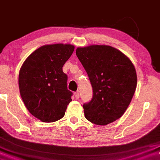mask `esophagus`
Masks as SVG:
<instances>
[{"label":"esophagus","instance_id":"34e87169","mask_svg":"<svg viewBox=\"0 0 160 160\" xmlns=\"http://www.w3.org/2000/svg\"><path fill=\"white\" fill-rule=\"evenodd\" d=\"M74 96H75V98H76V99H78V98H79V92H76L74 93Z\"/></svg>","mask_w":160,"mask_h":160}]
</instances>
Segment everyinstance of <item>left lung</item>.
I'll return each mask as SVG.
<instances>
[{"label": "left lung", "mask_w": 160, "mask_h": 160, "mask_svg": "<svg viewBox=\"0 0 160 160\" xmlns=\"http://www.w3.org/2000/svg\"><path fill=\"white\" fill-rule=\"evenodd\" d=\"M76 52L93 91L91 101L83 105L85 118L97 125L119 119L137 88L134 65L121 51L108 45L78 47Z\"/></svg>", "instance_id": "left-lung-1"}]
</instances>
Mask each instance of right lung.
<instances>
[{
	"label": "right lung",
	"mask_w": 160,
	"mask_h": 160,
	"mask_svg": "<svg viewBox=\"0 0 160 160\" xmlns=\"http://www.w3.org/2000/svg\"><path fill=\"white\" fill-rule=\"evenodd\" d=\"M74 49L68 44L44 45L31 53L20 69L21 98L29 113L41 122L62 119L72 101L62 68Z\"/></svg>",
	"instance_id": "right-lung-1"
}]
</instances>
